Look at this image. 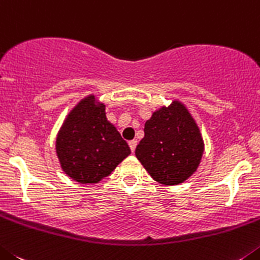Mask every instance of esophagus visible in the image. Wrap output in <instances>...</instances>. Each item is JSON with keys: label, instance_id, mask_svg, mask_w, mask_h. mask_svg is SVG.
<instances>
[{"label": "esophagus", "instance_id": "obj_1", "mask_svg": "<svg viewBox=\"0 0 260 260\" xmlns=\"http://www.w3.org/2000/svg\"><path fill=\"white\" fill-rule=\"evenodd\" d=\"M129 147H131V151H132V153H135V150H136V146H137V141H136V140H132V141H129Z\"/></svg>", "mask_w": 260, "mask_h": 260}]
</instances>
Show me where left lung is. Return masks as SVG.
I'll return each instance as SVG.
<instances>
[{"instance_id":"obj_1","label":"left lung","mask_w":260,"mask_h":260,"mask_svg":"<svg viewBox=\"0 0 260 260\" xmlns=\"http://www.w3.org/2000/svg\"><path fill=\"white\" fill-rule=\"evenodd\" d=\"M144 132L136 156L155 181L177 185L197 171L205 144L197 123L181 102L154 111Z\"/></svg>"}]
</instances>
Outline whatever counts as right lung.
Returning <instances> with one entry per match:
<instances>
[{"instance_id": "obj_1", "label": "right lung", "mask_w": 260, "mask_h": 260, "mask_svg": "<svg viewBox=\"0 0 260 260\" xmlns=\"http://www.w3.org/2000/svg\"><path fill=\"white\" fill-rule=\"evenodd\" d=\"M55 150L64 174L80 184L101 181L131 154L127 142L107 120L105 105L93 94L70 111L58 132Z\"/></svg>"}]
</instances>
